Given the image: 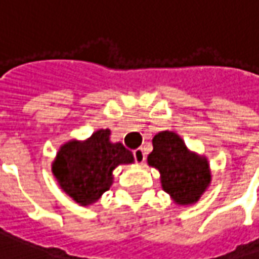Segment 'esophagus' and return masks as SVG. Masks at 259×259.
Wrapping results in <instances>:
<instances>
[{
	"label": "esophagus",
	"mask_w": 259,
	"mask_h": 259,
	"mask_svg": "<svg viewBox=\"0 0 259 259\" xmlns=\"http://www.w3.org/2000/svg\"><path fill=\"white\" fill-rule=\"evenodd\" d=\"M133 155H135L136 162H139V163L146 162V151H144V148H136L135 151H133Z\"/></svg>",
	"instance_id": "esophagus-1"
}]
</instances>
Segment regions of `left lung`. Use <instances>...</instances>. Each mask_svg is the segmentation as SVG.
<instances>
[{
    "mask_svg": "<svg viewBox=\"0 0 259 259\" xmlns=\"http://www.w3.org/2000/svg\"><path fill=\"white\" fill-rule=\"evenodd\" d=\"M154 150L148 163L161 172V183L178 204H193L211 182L206 159L191 154L183 140L172 132H161L152 139Z\"/></svg>",
    "mask_w": 259,
    "mask_h": 259,
    "instance_id": "1",
    "label": "left lung"
}]
</instances>
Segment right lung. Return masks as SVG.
Returning <instances> with one entry per match:
<instances>
[{"mask_svg": "<svg viewBox=\"0 0 259 259\" xmlns=\"http://www.w3.org/2000/svg\"><path fill=\"white\" fill-rule=\"evenodd\" d=\"M111 132L101 129L84 143L69 141L61 147L53 172L64 189L80 205H89L112 185V170L133 162V154L122 143H111Z\"/></svg>", "mask_w": 259, "mask_h": 259, "instance_id": "1", "label": "right lung"}]
</instances>
